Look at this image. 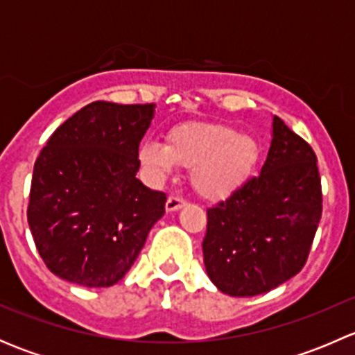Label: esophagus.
Here are the masks:
<instances>
[{
    "instance_id": "obj_1",
    "label": "esophagus",
    "mask_w": 355,
    "mask_h": 355,
    "mask_svg": "<svg viewBox=\"0 0 355 355\" xmlns=\"http://www.w3.org/2000/svg\"><path fill=\"white\" fill-rule=\"evenodd\" d=\"M185 206V199L180 196H170L166 200V211H177Z\"/></svg>"
}]
</instances>
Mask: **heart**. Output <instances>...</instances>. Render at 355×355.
<instances>
[{
	"instance_id": "heart-1",
	"label": "heart",
	"mask_w": 355,
	"mask_h": 355,
	"mask_svg": "<svg viewBox=\"0 0 355 355\" xmlns=\"http://www.w3.org/2000/svg\"><path fill=\"white\" fill-rule=\"evenodd\" d=\"M259 157L256 139L220 123H184L171 128L166 144L148 142L142 163L166 175L175 164L192 168L191 180L202 198L218 200L234 194L249 178Z\"/></svg>"
}]
</instances>
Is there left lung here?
Returning a JSON list of instances; mask_svg holds the SVG:
<instances>
[{
  "instance_id": "8db88e82",
  "label": "left lung",
  "mask_w": 355,
  "mask_h": 355,
  "mask_svg": "<svg viewBox=\"0 0 355 355\" xmlns=\"http://www.w3.org/2000/svg\"><path fill=\"white\" fill-rule=\"evenodd\" d=\"M318 157L284 120L261 173L207 209L204 266L232 297L266 293L306 264L323 213Z\"/></svg>"
}]
</instances>
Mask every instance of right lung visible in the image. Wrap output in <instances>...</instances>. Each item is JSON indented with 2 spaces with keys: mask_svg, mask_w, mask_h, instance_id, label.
Segmentation results:
<instances>
[{
  "mask_svg": "<svg viewBox=\"0 0 355 355\" xmlns=\"http://www.w3.org/2000/svg\"><path fill=\"white\" fill-rule=\"evenodd\" d=\"M155 108L94 101L60 125L39 153L27 221L39 256L56 277L111 287L164 214L166 194L135 177Z\"/></svg>",
  "mask_w": 355,
  "mask_h": 355,
  "instance_id": "right-lung-1",
  "label": "right lung"
}]
</instances>
